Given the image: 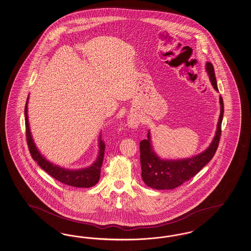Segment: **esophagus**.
<instances>
[{"instance_id": "obj_1", "label": "esophagus", "mask_w": 251, "mask_h": 251, "mask_svg": "<svg viewBox=\"0 0 251 251\" xmlns=\"http://www.w3.org/2000/svg\"><path fill=\"white\" fill-rule=\"evenodd\" d=\"M140 125V119L136 116H129L128 118V126L131 129H136Z\"/></svg>"}]
</instances>
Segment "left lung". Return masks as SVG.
Wrapping results in <instances>:
<instances>
[{
    "label": "left lung",
    "mask_w": 251,
    "mask_h": 251,
    "mask_svg": "<svg viewBox=\"0 0 251 251\" xmlns=\"http://www.w3.org/2000/svg\"><path fill=\"white\" fill-rule=\"evenodd\" d=\"M206 70L209 75L211 83L214 88L218 91L217 79L214 67L210 62L206 63ZM221 110L219 116V122L217 123L216 136L210 146L198 155L183 160H162L153 151L151 144V137L148 132L147 140H143L140 143L141 151V165H142V177L143 181L151 188L154 189H175L179 185L189 181L195 176L205 164L209 163L217 151L220 136H221V124L223 120L224 103L222 97L219 99Z\"/></svg>",
    "instance_id": "8db88e82"
}]
</instances>
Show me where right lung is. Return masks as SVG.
I'll return each instance as SVG.
<instances>
[{"label": "right lung", "mask_w": 251, "mask_h": 251, "mask_svg": "<svg viewBox=\"0 0 251 251\" xmlns=\"http://www.w3.org/2000/svg\"><path fill=\"white\" fill-rule=\"evenodd\" d=\"M27 101L25 108V133H26V141H27L28 149L31 153L32 158L35 162H37L41 168L45 170L48 175L54 177L60 183L71 185L74 187H91L99 182L100 178V169H101L102 162L104 159V151H105V143L102 140V137H100V152L98 159L95 163L90 167L86 169L67 170L61 168L55 164H52L47 161L43 156L41 155L37 148L34 145V141L32 139L29 123H28L27 116Z\"/></svg>", "instance_id": "right-lung-1"}]
</instances>
